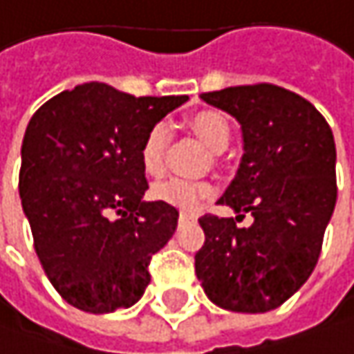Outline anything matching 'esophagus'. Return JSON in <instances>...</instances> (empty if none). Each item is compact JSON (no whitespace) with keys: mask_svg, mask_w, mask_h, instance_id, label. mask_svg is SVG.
Returning a JSON list of instances; mask_svg holds the SVG:
<instances>
[{"mask_svg":"<svg viewBox=\"0 0 354 354\" xmlns=\"http://www.w3.org/2000/svg\"><path fill=\"white\" fill-rule=\"evenodd\" d=\"M178 216H180V220H186V218H192L194 214H192V212H188V210H180V214H178Z\"/></svg>","mask_w":354,"mask_h":354,"instance_id":"1","label":"esophagus"}]
</instances>
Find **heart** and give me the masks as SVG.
<instances>
[{
	"label": "heart",
	"instance_id": "obj_1",
	"mask_svg": "<svg viewBox=\"0 0 354 354\" xmlns=\"http://www.w3.org/2000/svg\"><path fill=\"white\" fill-rule=\"evenodd\" d=\"M190 126L204 144L214 150L224 152L230 142V126L226 118L212 110H202L190 118ZM170 142V126L166 122H156L146 132L140 146V162L148 176H160L166 168V148ZM214 186L208 180H190V178H170L152 188V198L166 202L176 208L192 210L200 200L210 196Z\"/></svg>",
	"mask_w": 354,
	"mask_h": 354
}]
</instances>
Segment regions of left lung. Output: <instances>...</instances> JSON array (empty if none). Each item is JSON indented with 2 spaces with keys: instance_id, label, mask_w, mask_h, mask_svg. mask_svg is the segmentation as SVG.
<instances>
[{
  "instance_id": "obj_1",
  "label": "left lung",
  "mask_w": 354,
  "mask_h": 354,
  "mask_svg": "<svg viewBox=\"0 0 354 354\" xmlns=\"http://www.w3.org/2000/svg\"><path fill=\"white\" fill-rule=\"evenodd\" d=\"M202 100L234 115L244 156L220 204L243 218L204 214L194 257L206 297L234 313H266L288 301L317 266L337 204V150L330 126L299 94L274 84L206 92Z\"/></svg>"
}]
</instances>
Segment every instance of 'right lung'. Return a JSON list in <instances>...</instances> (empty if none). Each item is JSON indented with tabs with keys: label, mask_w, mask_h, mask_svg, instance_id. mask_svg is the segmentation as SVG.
Segmentation results:
<instances>
[{
	"label": "right lung",
	"mask_w": 354,
	"mask_h": 354,
	"mask_svg": "<svg viewBox=\"0 0 354 354\" xmlns=\"http://www.w3.org/2000/svg\"><path fill=\"white\" fill-rule=\"evenodd\" d=\"M186 100L136 97L90 82L32 115L21 144V206L48 279L75 308H128L150 284L148 264L172 239L178 210L142 200L140 146Z\"/></svg>",
	"instance_id": "add662e5"
}]
</instances>
